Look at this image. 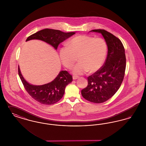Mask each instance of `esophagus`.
<instances>
[{"mask_svg":"<svg viewBox=\"0 0 146 146\" xmlns=\"http://www.w3.org/2000/svg\"><path fill=\"white\" fill-rule=\"evenodd\" d=\"M79 78V76H73V80H76L77 79Z\"/></svg>","mask_w":146,"mask_h":146,"instance_id":"1","label":"esophagus"}]
</instances>
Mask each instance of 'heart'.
<instances>
[{
    "label": "heart",
    "mask_w": 146,
    "mask_h": 146,
    "mask_svg": "<svg viewBox=\"0 0 146 146\" xmlns=\"http://www.w3.org/2000/svg\"><path fill=\"white\" fill-rule=\"evenodd\" d=\"M67 44L68 46L60 50V58L65 67L71 68L78 57L79 62L73 68L74 74H83L89 70L95 73L104 65L108 48L103 39L81 35L73 38Z\"/></svg>",
    "instance_id": "1"
}]
</instances>
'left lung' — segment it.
Returning a JSON list of instances; mask_svg holds the SVG:
<instances>
[{
	"mask_svg": "<svg viewBox=\"0 0 146 146\" xmlns=\"http://www.w3.org/2000/svg\"><path fill=\"white\" fill-rule=\"evenodd\" d=\"M90 32L102 34L107 45L108 54L103 66L88 78V85L81 93L86 100L100 104L111 98L123 82L126 68L125 49L119 39L104 29Z\"/></svg>",
	"mask_w": 146,
	"mask_h": 146,
	"instance_id": "left-lung-1",
	"label": "left lung"
}]
</instances>
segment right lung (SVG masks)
<instances>
[{
  "label": "right lung",
  "instance_id": "right-lung-1",
  "mask_svg": "<svg viewBox=\"0 0 146 146\" xmlns=\"http://www.w3.org/2000/svg\"><path fill=\"white\" fill-rule=\"evenodd\" d=\"M75 34V32L64 33L60 30L44 29L28 36L26 42L38 39L46 42L57 50L58 45ZM19 75L23 85L35 101L42 104H53L63 97L66 86L73 80L72 76L66 70H61L51 82L42 85H35L28 83L22 76L19 67Z\"/></svg>",
  "mask_w": 146,
  "mask_h": 146
}]
</instances>
